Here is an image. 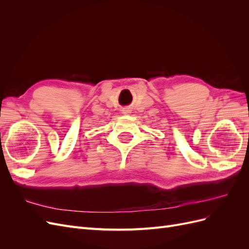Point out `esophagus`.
<instances>
[{
  "instance_id": "1",
  "label": "esophagus",
  "mask_w": 249,
  "mask_h": 249,
  "mask_svg": "<svg viewBox=\"0 0 249 249\" xmlns=\"http://www.w3.org/2000/svg\"><path fill=\"white\" fill-rule=\"evenodd\" d=\"M131 111H132V110H131L130 107H124V108H123L122 113H124V114H130Z\"/></svg>"
}]
</instances>
